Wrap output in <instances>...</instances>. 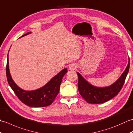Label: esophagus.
Here are the masks:
<instances>
[{"mask_svg":"<svg viewBox=\"0 0 133 133\" xmlns=\"http://www.w3.org/2000/svg\"><path fill=\"white\" fill-rule=\"evenodd\" d=\"M69 69H70V70H75V69H76V66L73 64L70 65L69 67Z\"/></svg>","mask_w":133,"mask_h":133,"instance_id":"34e87169","label":"esophagus"}]
</instances>
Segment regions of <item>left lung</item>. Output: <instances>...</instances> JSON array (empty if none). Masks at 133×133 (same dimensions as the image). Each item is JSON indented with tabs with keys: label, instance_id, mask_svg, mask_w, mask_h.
Returning a JSON list of instances; mask_svg holds the SVG:
<instances>
[{
	"label": "left lung",
	"instance_id": "1",
	"mask_svg": "<svg viewBox=\"0 0 133 133\" xmlns=\"http://www.w3.org/2000/svg\"><path fill=\"white\" fill-rule=\"evenodd\" d=\"M129 63L120 77L110 86L108 87H96L89 83L79 73L78 75V89L80 95L89 104H98L108 101L117 96L125 83V79L129 70Z\"/></svg>",
	"mask_w": 133,
	"mask_h": 133
}]
</instances>
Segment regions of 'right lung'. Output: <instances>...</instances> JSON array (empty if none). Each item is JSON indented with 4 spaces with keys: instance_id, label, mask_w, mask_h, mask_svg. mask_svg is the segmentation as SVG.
<instances>
[{
    "instance_id": "right-lung-1",
    "label": "right lung",
    "mask_w": 133,
    "mask_h": 133,
    "mask_svg": "<svg viewBox=\"0 0 133 133\" xmlns=\"http://www.w3.org/2000/svg\"><path fill=\"white\" fill-rule=\"evenodd\" d=\"M31 33V32H28L22 37ZM8 61V54L6 66V75L8 82L14 93L23 104L28 107L35 108L45 107L52 104L60 90L62 79L68 72L66 68L54 76L43 87L35 90L27 91L21 89L15 83L10 75Z\"/></svg>"
}]
</instances>
